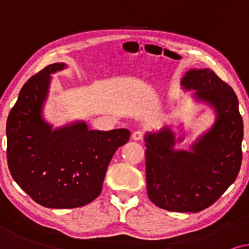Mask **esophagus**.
Wrapping results in <instances>:
<instances>
[{"label": "esophagus", "instance_id": "obj_1", "mask_svg": "<svg viewBox=\"0 0 249 249\" xmlns=\"http://www.w3.org/2000/svg\"><path fill=\"white\" fill-rule=\"evenodd\" d=\"M142 137H143V132L140 131V130L135 131L134 133L132 134V138H133V140H137V141H138V140H141Z\"/></svg>", "mask_w": 249, "mask_h": 249}]
</instances>
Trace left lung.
Here are the masks:
<instances>
[{
    "label": "left lung",
    "instance_id": "obj_1",
    "mask_svg": "<svg viewBox=\"0 0 249 249\" xmlns=\"http://www.w3.org/2000/svg\"><path fill=\"white\" fill-rule=\"evenodd\" d=\"M181 85L195 90L196 100L212 106L216 119L190 150H175L177 139L168 126L145 133L147 189L156 206L197 213L214 204L236 180L244 124L236 93L213 71L190 69Z\"/></svg>",
    "mask_w": 249,
    "mask_h": 249
}]
</instances>
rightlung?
I'll return each instance as SVG.
<instances>
[{
	"mask_svg": "<svg viewBox=\"0 0 249 249\" xmlns=\"http://www.w3.org/2000/svg\"><path fill=\"white\" fill-rule=\"evenodd\" d=\"M49 65L25 83L6 121L10 173L33 200L49 208L88 205L102 190L112 156L130 140V131L89 130L85 122L54 128L43 118L51 74Z\"/></svg>",
	"mask_w": 249,
	"mask_h": 249,
	"instance_id": "right-lung-1",
	"label": "right lung"
}]
</instances>
